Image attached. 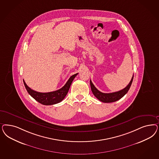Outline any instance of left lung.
I'll list each match as a JSON object with an SVG mask.
<instances>
[{
    "instance_id": "1",
    "label": "left lung",
    "mask_w": 159,
    "mask_h": 159,
    "mask_svg": "<svg viewBox=\"0 0 159 159\" xmlns=\"http://www.w3.org/2000/svg\"><path fill=\"white\" fill-rule=\"evenodd\" d=\"M133 80V75L129 84L124 89L120 91H119L118 92H112V93H103V92H100L99 90H98L97 88L94 86L91 80H90V85H91V91L93 94L98 100H99L102 102H113L119 100L120 98L123 97L127 92H128L129 89L132 85Z\"/></svg>"
}]
</instances>
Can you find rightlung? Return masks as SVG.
<instances>
[{
	"label": "right lung",
	"mask_w": 159,
	"mask_h": 159,
	"mask_svg": "<svg viewBox=\"0 0 159 159\" xmlns=\"http://www.w3.org/2000/svg\"><path fill=\"white\" fill-rule=\"evenodd\" d=\"M77 74L78 73L72 75L63 87L53 92L46 93L37 92L31 89L27 85L26 82H25L24 80L23 82L27 91L37 102L44 105H51L60 102L64 99L69 91L72 81L74 80L75 77L77 76Z\"/></svg>",
	"instance_id": "1"
}]
</instances>
